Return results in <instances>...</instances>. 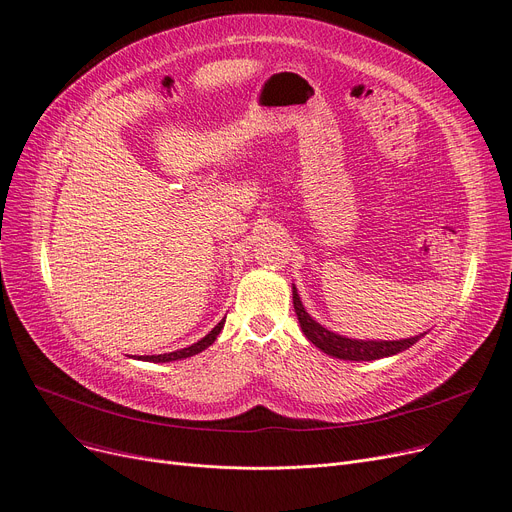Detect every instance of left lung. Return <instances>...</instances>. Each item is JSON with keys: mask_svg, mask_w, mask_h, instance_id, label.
<instances>
[{"mask_svg": "<svg viewBox=\"0 0 512 512\" xmlns=\"http://www.w3.org/2000/svg\"><path fill=\"white\" fill-rule=\"evenodd\" d=\"M292 303L294 311H297L299 324L307 340H311L319 351H324L330 357L344 359V361H375V359H384L392 357L396 353L407 351L415 342H419L425 334L405 338V340H355V338H346L340 334L330 332L305 311L301 297L297 292V286L292 284Z\"/></svg>", "mask_w": 512, "mask_h": 512, "instance_id": "8db88e82", "label": "left lung"}]
</instances>
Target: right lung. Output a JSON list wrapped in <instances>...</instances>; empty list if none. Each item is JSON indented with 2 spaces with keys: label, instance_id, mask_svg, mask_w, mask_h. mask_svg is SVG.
I'll return each mask as SVG.
<instances>
[{
  "label": "right lung",
  "instance_id": "add662e5",
  "mask_svg": "<svg viewBox=\"0 0 512 512\" xmlns=\"http://www.w3.org/2000/svg\"><path fill=\"white\" fill-rule=\"evenodd\" d=\"M224 321H226V317L220 321L218 326H215L205 338H201L199 342H195V344H191V346H186V348H180V351H174V353H166V355H147V357H139V359H143V361H153V363H170V361H178V359H186V357H193V355H197V353H201V351H205L207 346H211L213 342H215V338H218V334L222 332V328H224Z\"/></svg>",
  "mask_w": 512,
  "mask_h": 512
}]
</instances>
